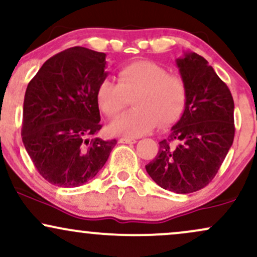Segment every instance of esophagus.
<instances>
[{"label": "esophagus", "instance_id": "34e87169", "mask_svg": "<svg viewBox=\"0 0 257 257\" xmlns=\"http://www.w3.org/2000/svg\"><path fill=\"white\" fill-rule=\"evenodd\" d=\"M118 141L120 144H135L137 143V140H135V139H132V138H120Z\"/></svg>", "mask_w": 257, "mask_h": 257}]
</instances>
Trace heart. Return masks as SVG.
<instances>
[{
	"label": "heart",
	"instance_id": "b5f03b06",
	"mask_svg": "<svg viewBox=\"0 0 257 257\" xmlns=\"http://www.w3.org/2000/svg\"><path fill=\"white\" fill-rule=\"evenodd\" d=\"M96 99L102 112L116 118L133 99L134 110L113 120L112 134L140 137L158 124L168 126L184 113L187 89L184 79L169 75L167 69L153 61H134L118 72V83L105 78L99 84Z\"/></svg>",
	"mask_w": 257,
	"mask_h": 257
}]
</instances>
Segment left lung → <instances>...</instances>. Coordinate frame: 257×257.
Returning a JSON list of instances; mask_svg holds the SVG:
<instances>
[{
  "mask_svg": "<svg viewBox=\"0 0 257 257\" xmlns=\"http://www.w3.org/2000/svg\"><path fill=\"white\" fill-rule=\"evenodd\" d=\"M176 66L187 89L186 107L146 172L162 188L184 194L205 187L225 161L234 139V102L197 53H184Z\"/></svg>",
  "mask_w": 257,
  "mask_h": 257,
  "instance_id": "1",
  "label": "left lung"
}]
</instances>
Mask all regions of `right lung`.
<instances>
[{"instance_id":"1","label":"right lung","mask_w":257,"mask_h":257,"mask_svg":"<svg viewBox=\"0 0 257 257\" xmlns=\"http://www.w3.org/2000/svg\"><path fill=\"white\" fill-rule=\"evenodd\" d=\"M106 54L72 47L42 65L24 99L22 137L48 182L77 187L105 166L117 141L89 139L101 129L96 91L107 77Z\"/></svg>"}]
</instances>
